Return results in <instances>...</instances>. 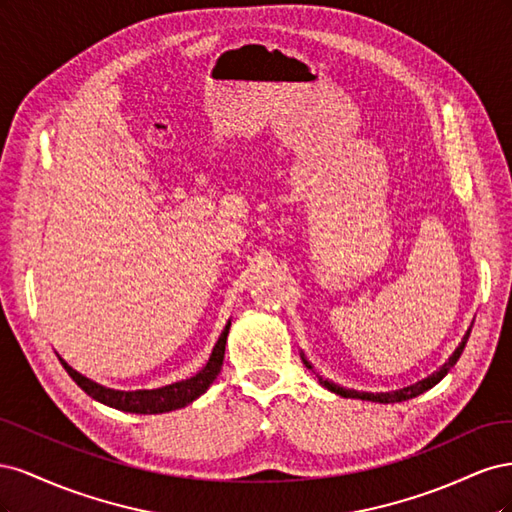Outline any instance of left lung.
<instances>
[{
	"label": "left lung",
	"instance_id": "1",
	"mask_svg": "<svg viewBox=\"0 0 512 512\" xmlns=\"http://www.w3.org/2000/svg\"><path fill=\"white\" fill-rule=\"evenodd\" d=\"M472 324H474V322H470V327H468V331H466V333H463L459 346L455 348V352H453L451 356H448L446 363H442V365H440V369H436V371H433V374H429V376H427V378H423V380H418V382H414V384H410V386H404V389L389 391V393H365V391L344 389V386H339V384H335V382H331V380H327V378H322L320 374H316V376H318V380H320V384L324 386V389H329V391H331V393H335V395L350 397V399H363V401H376V404H397V401H406V399L418 397L421 393L429 391L431 386H436V384H438V382L448 374V371H451V369L455 367V363L459 361V356H461L463 348H466V344H468V337H470V333H472ZM301 359H303V365H305L307 369L316 371V369H314V365L305 359V354H303V352H301Z\"/></svg>",
	"mask_w": 512,
	"mask_h": 512
}]
</instances>
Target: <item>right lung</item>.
Wrapping results in <instances>:
<instances>
[{"label": "right lung", "instance_id": "add662e5", "mask_svg": "<svg viewBox=\"0 0 512 512\" xmlns=\"http://www.w3.org/2000/svg\"><path fill=\"white\" fill-rule=\"evenodd\" d=\"M230 331V320L226 322L224 331L220 333L218 342H215L207 363L200 367L194 376L160 386V389H141V391H117V389H108V386H102L94 380H89L87 376L79 374V371L72 369L64 359L59 356L61 365L70 374V378L81 386V389L94 397L96 401L104 406H111L115 410L123 412H132V414H162L170 410H179L192 404L194 399H198L203 393H207L213 380L218 378L222 363H224V350H226V339Z\"/></svg>", "mask_w": 512, "mask_h": 512}]
</instances>
